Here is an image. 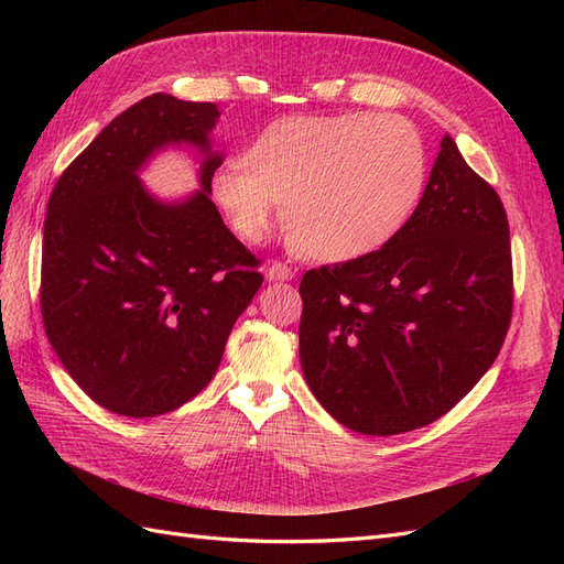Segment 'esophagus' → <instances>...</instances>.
Returning <instances> with one entry per match:
<instances>
[{"label": "esophagus", "instance_id": "obj_1", "mask_svg": "<svg viewBox=\"0 0 564 564\" xmlns=\"http://www.w3.org/2000/svg\"><path fill=\"white\" fill-rule=\"evenodd\" d=\"M296 275V272L289 268V265H284V263H280V261H275V263H270L268 268H265V278L270 280V282H286V280H292Z\"/></svg>", "mask_w": 564, "mask_h": 564}]
</instances>
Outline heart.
I'll list each match as a JSON object with an SVG mask.
<instances>
[{"label":"heart","instance_id":"b5f03b06","mask_svg":"<svg viewBox=\"0 0 564 564\" xmlns=\"http://www.w3.org/2000/svg\"><path fill=\"white\" fill-rule=\"evenodd\" d=\"M429 181L421 131L400 115H296L265 127L247 162L212 176L235 232L261 240L286 199L294 242L317 261L379 251L414 214Z\"/></svg>","mask_w":564,"mask_h":564}]
</instances>
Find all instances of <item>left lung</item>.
<instances>
[{"label":"left lung","mask_w":564,"mask_h":564,"mask_svg":"<svg viewBox=\"0 0 564 564\" xmlns=\"http://www.w3.org/2000/svg\"><path fill=\"white\" fill-rule=\"evenodd\" d=\"M301 367L346 429L445 416L497 360L513 315L506 209L445 135L423 197L379 251L301 280Z\"/></svg>","instance_id":"1"}]
</instances>
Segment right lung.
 Listing matches in <instances>:
<instances>
[{"instance_id": "right-lung-1", "label": "right lung", "mask_w": 564, "mask_h": 564, "mask_svg": "<svg viewBox=\"0 0 564 564\" xmlns=\"http://www.w3.org/2000/svg\"><path fill=\"white\" fill-rule=\"evenodd\" d=\"M218 115L216 104L152 94L117 115L48 197L44 329L75 383L112 414L162 416L207 388L263 284L209 197L224 162L209 141ZM169 144L205 152L203 191L181 203L152 198L138 178Z\"/></svg>"}]
</instances>
